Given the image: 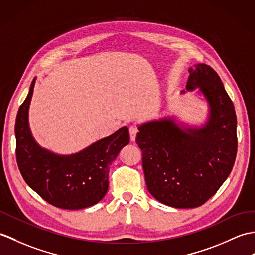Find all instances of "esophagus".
<instances>
[{
  "label": "esophagus",
  "instance_id": "34e87169",
  "mask_svg": "<svg viewBox=\"0 0 255 255\" xmlns=\"http://www.w3.org/2000/svg\"><path fill=\"white\" fill-rule=\"evenodd\" d=\"M138 127L137 126H130L129 127V134H130V140L131 141H134L135 140V137H137V133H138Z\"/></svg>",
  "mask_w": 255,
  "mask_h": 255
}]
</instances>
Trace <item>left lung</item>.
Listing matches in <instances>:
<instances>
[{
    "instance_id": "left-lung-1",
    "label": "left lung",
    "mask_w": 255,
    "mask_h": 255,
    "mask_svg": "<svg viewBox=\"0 0 255 255\" xmlns=\"http://www.w3.org/2000/svg\"><path fill=\"white\" fill-rule=\"evenodd\" d=\"M189 73L186 88L199 87L210 104L208 123L181 129L167 118L149 122L135 138L147 190L176 209L198 208L213 197L232 171L238 147L235 108L220 76L206 64Z\"/></svg>"
}]
</instances>
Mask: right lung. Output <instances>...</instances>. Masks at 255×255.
<instances>
[{
	"instance_id": "right-lung-1",
	"label": "right lung",
	"mask_w": 255,
	"mask_h": 255,
	"mask_svg": "<svg viewBox=\"0 0 255 255\" xmlns=\"http://www.w3.org/2000/svg\"><path fill=\"white\" fill-rule=\"evenodd\" d=\"M30 90L15 123L16 159L22 178L46 202L65 210H80L100 202L109 189L110 166L129 143L125 126L86 150L69 156L56 155L40 147L28 125Z\"/></svg>"
}]
</instances>
